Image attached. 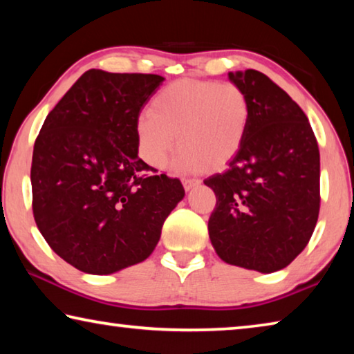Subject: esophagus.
Masks as SVG:
<instances>
[{"instance_id":"1","label":"esophagus","mask_w":354,"mask_h":354,"mask_svg":"<svg viewBox=\"0 0 354 354\" xmlns=\"http://www.w3.org/2000/svg\"><path fill=\"white\" fill-rule=\"evenodd\" d=\"M183 184H184V189L185 190H190L192 187H195V185L200 184V179H196V178H184L183 179Z\"/></svg>"}]
</instances>
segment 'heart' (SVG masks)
<instances>
[{"mask_svg":"<svg viewBox=\"0 0 354 354\" xmlns=\"http://www.w3.org/2000/svg\"><path fill=\"white\" fill-rule=\"evenodd\" d=\"M251 103L236 82L181 80L165 86L137 118L139 156L162 170L179 142L176 169L212 171L225 167L242 148Z\"/></svg>","mask_w":354,"mask_h":354,"instance_id":"heart-1","label":"heart"}]
</instances>
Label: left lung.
<instances>
[{
  "label": "left lung",
  "mask_w": 354,
  "mask_h": 354,
  "mask_svg": "<svg viewBox=\"0 0 354 354\" xmlns=\"http://www.w3.org/2000/svg\"><path fill=\"white\" fill-rule=\"evenodd\" d=\"M251 103L247 137L223 173L209 237L231 266L272 273L306 248L320 211V151L306 113L257 70L230 73Z\"/></svg>",
  "instance_id": "left-lung-1"
}]
</instances>
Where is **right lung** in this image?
Returning a JSON list of instances; mask_svg holds the SVG:
<instances>
[{"mask_svg":"<svg viewBox=\"0 0 354 354\" xmlns=\"http://www.w3.org/2000/svg\"><path fill=\"white\" fill-rule=\"evenodd\" d=\"M162 81L88 70L35 139V225L51 250L84 273L109 274L145 261L183 200L178 178L158 175L137 156V118Z\"/></svg>","mask_w":354,"mask_h":354,"instance_id":"add662e5","label":"right lung"}]
</instances>
